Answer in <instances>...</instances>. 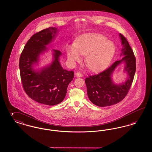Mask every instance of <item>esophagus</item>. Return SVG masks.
I'll return each mask as SVG.
<instances>
[{"instance_id":"34e87169","label":"esophagus","mask_w":152,"mask_h":152,"mask_svg":"<svg viewBox=\"0 0 152 152\" xmlns=\"http://www.w3.org/2000/svg\"><path fill=\"white\" fill-rule=\"evenodd\" d=\"M75 75H76L77 77H83V76L81 73L78 72L75 73Z\"/></svg>"}]
</instances>
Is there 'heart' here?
<instances>
[{
    "mask_svg": "<svg viewBox=\"0 0 152 152\" xmlns=\"http://www.w3.org/2000/svg\"><path fill=\"white\" fill-rule=\"evenodd\" d=\"M66 51L70 61H79L82 54L86 56L87 67L92 71H99L109 63L115 55L116 47L105 36L89 35L80 38L76 44L68 45Z\"/></svg>",
    "mask_w": 152,
    "mask_h": 152,
    "instance_id": "heart-1",
    "label": "heart"
}]
</instances>
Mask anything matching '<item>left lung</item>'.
Here are the masks:
<instances>
[{
  "mask_svg": "<svg viewBox=\"0 0 152 152\" xmlns=\"http://www.w3.org/2000/svg\"><path fill=\"white\" fill-rule=\"evenodd\" d=\"M123 47L121 60H117L104 71L98 74L90 75L85 80L89 99L94 105L104 107L117 104L125 97L132 84L136 69V61L130 45L122 34H120ZM122 62L126 63L125 70L129 77L122 85H116L112 81L111 76L116 67Z\"/></svg>",
  "mask_w": 152,
  "mask_h": 152,
  "instance_id": "obj_1",
  "label": "left lung"
}]
</instances>
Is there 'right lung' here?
<instances>
[{
  "mask_svg": "<svg viewBox=\"0 0 152 152\" xmlns=\"http://www.w3.org/2000/svg\"><path fill=\"white\" fill-rule=\"evenodd\" d=\"M57 28L48 27L35 34L24 47L19 59V69L23 88L29 97L40 104L55 105L63 101L68 84L74 77L72 71L61 66L58 58L60 51L53 50L54 60L40 71L33 69L40 53L47 50L54 38Z\"/></svg>",
  "mask_w": 152,
  "mask_h": 152,
  "instance_id": "add662e5",
  "label": "right lung"
}]
</instances>
